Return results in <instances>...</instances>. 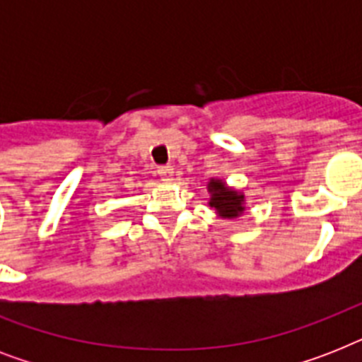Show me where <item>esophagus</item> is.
I'll return each instance as SVG.
<instances>
[{
  "label": "esophagus",
  "instance_id": "obj_1",
  "mask_svg": "<svg viewBox=\"0 0 362 362\" xmlns=\"http://www.w3.org/2000/svg\"><path fill=\"white\" fill-rule=\"evenodd\" d=\"M158 173L159 178H161L165 184H169V182H173V178H175V169H173L170 165H167V167H159Z\"/></svg>",
  "mask_w": 362,
  "mask_h": 362
}]
</instances>
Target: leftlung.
<instances>
[{"label":"left lung","instance_id":"left-lung-1","mask_svg":"<svg viewBox=\"0 0 362 362\" xmlns=\"http://www.w3.org/2000/svg\"><path fill=\"white\" fill-rule=\"evenodd\" d=\"M209 189L210 209L216 210V214L221 220H237L246 210V197L237 187L229 186L223 178H210L206 184Z\"/></svg>","mask_w":362,"mask_h":362}]
</instances>
